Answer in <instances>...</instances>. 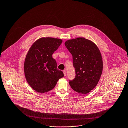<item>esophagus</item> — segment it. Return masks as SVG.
I'll use <instances>...</instances> for the list:
<instances>
[{
    "label": "esophagus",
    "instance_id": "esophagus-1",
    "mask_svg": "<svg viewBox=\"0 0 128 128\" xmlns=\"http://www.w3.org/2000/svg\"><path fill=\"white\" fill-rule=\"evenodd\" d=\"M63 74H64V76H66V70H63Z\"/></svg>",
    "mask_w": 128,
    "mask_h": 128
}]
</instances>
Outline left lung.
<instances>
[{"label":"left lung","mask_w":128,"mask_h":128,"mask_svg":"<svg viewBox=\"0 0 128 128\" xmlns=\"http://www.w3.org/2000/svg\"><path fill=\"white\" fill-rule=\"evenodd\" d=\"M65 45L71 54L76 76L69 84L76 92L86 94L97 84L103 69L100 52L92 42L83 38L70 40Z\"/></svg>","instance_id":"1"}]
</instances>
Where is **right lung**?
<instances>
[{
  "label": "right lung",
  "instance_id": "add662e5",
  "mask_svg": "<svg viewBox=\"0 0 128 128\" xmlns=\"http://www.w3.org/2000/svg\"><path fill=\"white\" fill-rule=\"evenodd\" d=\"M62 40L46 38L36 41L29 50L24 62L26 79L30 86L38 93H45L55 86L63 72L57 67L52 57Z\"/></svg>",
  "mask_w": 128,
  "mask_h": 128
}]
</instances>
